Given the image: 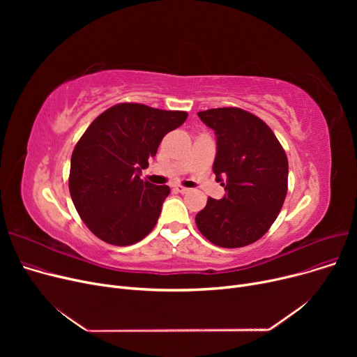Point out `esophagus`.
Segmentation results:
<instances>
[{
    "label": "esophagus",
    "mask_w": 357,
    "mask_h": 357,
    "mask_svg": "<svg viewBox=\"0 0 357 357\" xmlns=\"http://www.w3.org/2000/svg\"><path fill=\"white\" fill-rule=\"evenodd\" d=\"M174 190H175L176 192H181V194L190 192V188H185V186H182V185H175V186H174Z\"/></svg>",
    "instance_id": "obj_1"
}]
</instances>
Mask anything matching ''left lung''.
Listing matches in <instances>:
<instances>
[{
	"label": "left lung",
	"instance_id": "obj_1",
	"mask_svg": "<svg viewBox=\"0 0 357 357\" xmlns=\"http://www.w3.org/2000/svg\"><path fill=\"white\" fill-rule=\"evenodd\" d=\"M214 130L213 165L224 186L221 199L208 198L195 222L215 246L243 248L264 236L282 208L288 191V159L266 123L240 108L198 112Z\"/></svg>",
	"mask_w": 357,
	"mask_h": 357
}]
</instances>
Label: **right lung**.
Masks as SVG:
<instances>
[{
	"label": "right lung",
	"instance_id": "obj_1",
	"mask_svg": "<svg viewBox=\"0 0 357 357\" xmlns=\"http://www.w3.org/2000/svg\"><path fill=\"white\" fill-rule=\"evenodd\" d=\"M186 117L185 111L124 102L86 128L70 158L69 191L79 217L98 238L130 246L153 230L171 190L140 175L165 135Z\"/></svg>",
	"mask_w": 357,
	"mask_h": 357
}]
</instances>
